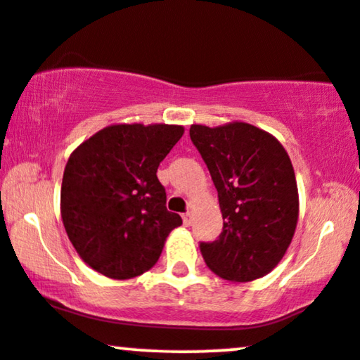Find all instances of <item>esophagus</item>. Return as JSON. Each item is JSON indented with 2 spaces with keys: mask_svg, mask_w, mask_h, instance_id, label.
<instances>
[{
  "mask_svg": "<svg viewBox=\"0 0 360 360\" xmlns=\"http://www.w3.org/2000/svg\"><path fill=\"white\" fill-rule=\"evenodd\" d=\"M183 223L186 224V226H189V224L193 223V213H189V211H188V213H184L183 214Z\"/></svg>",
  "mask_w": 360,
  "mask_h": 360,
  "instance_id": "1",
  "label": "esophagus"
}]
</instances>
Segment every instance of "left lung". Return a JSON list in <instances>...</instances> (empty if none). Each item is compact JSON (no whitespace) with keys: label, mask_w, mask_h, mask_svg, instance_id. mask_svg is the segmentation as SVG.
<instances>
[{"label":"left lung","mask_w":360,"mask_h":360,"mask_svg":"<svg viewBox=\"0 0 360 360\" xmlns=\"http://www.w3.org/2000/svg\"><path fill=\"white\" fill-rule=\"evenodd\" d=\"M189 136L210 169L223 214L218 240L199 246L207 268L240 283L262 278L285 257L298 221L287 150L270 132L240 120L193 124Z\"/></svg>","instance_id":"obj_1"}]
</instances>
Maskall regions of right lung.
Returning <instances> with one entry per match:
<instances>
[{"label":"right lung","mask_w":360,"mask_h":360,"mask_svg":"<svg viewBox=\"0 0 360 360\" xmlns=\"http://www.w3.org/2000/svg\"><path fill=\"white\" fill-rule=\"evenodd\" d=\"M184 127L112 124L68 158L60 214L79 257L114 280L142 275L161 257L169 233L181 226L166 207L158 167Z\"/></svg>","instance_id":"1"}]
</instances>
